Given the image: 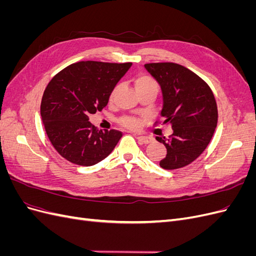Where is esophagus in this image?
<instances>
[{
    "instance_id": "obj_1",
    "label": "esophagus",
    "mask_w": 256,
    "mask_h": 256,
    "mask_svg": "<svg viewBox=\"0 0 256 256\" xmlns=\"http://www.w3.org/2000/svg\"><path fill=\"white\" fill-rule=\"evenodd\" d=\"M136 138L141 143H144V144H150L154 141V138L152 136H138Z\"/></svg>"
}]
</instances>
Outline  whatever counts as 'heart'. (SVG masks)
I'll list each match as a JSON object with an SVG mask.
<instances>
[{
    "label": "heart",
    "instance_id": "obj_1",
    "mask_svg": "<svg viewBox=\"0 0 256 256\" xmlns=\"http://www.w3.org/2000/svg\"><path fill=\"white\" fill-rule=\"evenodd\" d=\"M152 86L157 88V83L150 76L140 74L134 79V88H136V90H142V88H152ZM116 90H118V86L112 90L111 95H110V99H112L114 97ZM120 122L122 124L124 127H127L129 129H136L138 126H140V120H138L136 118H120Z\"/></svg>",
    "mask_w": 256,
    "mask_h": 256
}]
</instances>
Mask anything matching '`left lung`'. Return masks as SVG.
<instances>
[{"mask_svg":"<svg viewBox=\"0 0 256 256\" xmlns=\"http://www.w3.org/2000/svg\"><path fill=\"white\" fill-rule=\"evenodd\" d=\"M162 92L161 116L172 125L168 138L156 136L166 148L162 168L175 170L190 164L210 142L218 122L216 99L208 84L198 74L175 63L145 64Z\"/></svg>","mask_w":256,"mask_h":256,"instance_id":"1","label":"left lung"}]
</instances>
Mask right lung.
Wrapping results in <instances>:
<instances>
[{
  "label": "right lung",
  "instance_id": "obj_1",
  "mask_svg": "<svg viewBox=\"0 0 256 256\" xmlns=\"http://www.w3.org/2000/svg\"><path fill=\"white\" fill-rule=\"evenodd\" d=\"M131 65L78 62L53 76L44 92L40 114L49 140L62 157L90 166L112 152L122 132L99 130L88 116L108 104L112 90Z\"/></svg>",
  "mask_w": 256,
  "mask_h": 256
}]
</instances>
